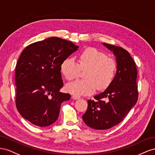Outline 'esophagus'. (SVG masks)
<instances>
[{"instance_id":"obj_1","label":"esophagus","mask_w":155,"mask_h":155,"mask_svg":"<svg viewBox=\"0 0 155 155\" xmlns=\"http://www.w3.org/2000/svg\"><path fill=\"white\" fill-rule=\"evenodd\" d=\"M72 98H73L74 100H77V99H81V97L76 96V95H73V96H72Z\"/></svg>"}]
</instances>
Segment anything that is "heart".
Listing matches in <instances>:
<instances>
[{
	"label": "heart",
	"instance_id": "obj_1",
	"mask_svg": "<svg viewBox=\"0 0 155 155\" xmlns=\"http://www.w3.org/2000/svg\"><path fill=\"white\" fill-rule=\"evenodd\" d=\"M81 69L87 70L85 79L68 83L66 90L74 95H86L107 88L116 75L117 64L114 59L94 47H88L81 52L78 64L73 58L65 59L61 64V71L69 81L76 78Z\"/></svg>",
	"mask_w": 155,
	"mask_h": 155
}]
</instances>
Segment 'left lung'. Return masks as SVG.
<instances>
[{"label": "left lung", "mask_w": 155, "mask_h": 155, "mask_svg": "<svg viewBox=\"0 0 155 155\" xmlns=\"http://www.w3.org/2000/svg\"><path fill=\"white\" fill-rule=\"evenodd\" d=\"M116 56L117 70L111 84L103 92L88 100L82 119L91 129L104 130L119 124L138 100L137 69L127 51L103 43Z\"/></svg>", "instance_id": "obj_1"}]
</instances>
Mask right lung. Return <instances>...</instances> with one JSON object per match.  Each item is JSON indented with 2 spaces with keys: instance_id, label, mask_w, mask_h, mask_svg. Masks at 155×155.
<instances>
[{
  "instance_id": "obj_1",
  "label": "right lung",
  "mask_w": 155,
  "mask_h": 155,
  "mask_svg": "<svg viewBox=\"0 0 155 155\" xmlns=\"http://www.w3.org/2000/svg\"><path fill=\"white\" fill-rule=\"evenodd\" d=\"M78 46L61 38L52 37L28 45L15 67V104L23 118L33 125L47 127L58 117L61 104L70 99L60 90L63 61Z\"/></svg>"
}]
</instances>
